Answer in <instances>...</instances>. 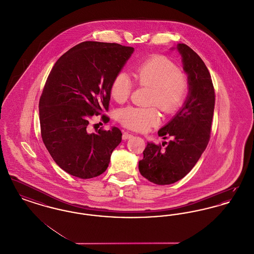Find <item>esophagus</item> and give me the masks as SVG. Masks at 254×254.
<instances>
[{
  "instance_id": "1",
  "label": "esophagus",
  "mask_w": 254,
  "mask_h": 254,
  "mask_svg": "<svg viewBox=\"0 0 254 254\" xmlns=\"http://www.w3.org/2000/svg\"><path fill=\"white\" fill-rule=\"evenodd\" d=\"M132 136V134H130V133L124 132V134H123V139H124V140H128V139H130Z\"/></svg>"
}]
</instances>
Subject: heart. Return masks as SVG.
I'll list each match as a JSON object with an SVG mask.
<instances>
[{
  "label": "heart",
  "instance_id": "obj_1",
  "mask_svg": "<svg viewBox=\"0 0 254 254\" xmlns=\"http://www.w3.org/2000/svg\"><path fill=\"white\" fill-rule=\"evenodd\" d=\"M139 85L152 87L149 104L156 105L165 113H173L181 108L187 93L188 80L177 65L164 56H153L139 64L133 71ZM132 82L126 73H118L110 87L111 96L125 103L132 91ZM122 124L137 131H146L160 122L155 108L127 107L119 111Z\"/></svg>",
  "mask_w": 254,
  "mask_h": 254
}]
</instances>
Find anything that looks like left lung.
<instances>
[{"instance_id": "left-lung-1", "label": "left lung", "mask_w": 254, "mask_h": 254, "mask_svg": "<svg viewBox=\"0 0 254 254\" xmlns=\"http://www.w3.org/2000/svg\"><path fill=\"white\" fill-rule=\"evenodd\" d=\"M171 49L181 55L189 92L181 109L158 131L172 140L165 149L148 142L139 161L142 176L156 185L179 181L193 169L208 144L215 104L210 74L199 55L185 44Z\"/></svg>"}]
</instances>
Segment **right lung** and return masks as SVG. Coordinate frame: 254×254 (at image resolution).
<instances>
[{"label": "right lung", "instance_id": "add662e5", "mask_svg": "<svg viewBox=\"0 0 254 254\" xmlns=\"http://www.w3.org/2000/svg\"><path fill=\"white\" fill-rule=\"evenodd\" d=\"M133 51L119 44L83 42L61 56L49 73L39 103L41 133L51 157L68 174L89 179L108 169L121 130L111 127L90 133L88 121L109 109L111 83Z\"/></svg>", "mask_w": 254, "mask_h": 254}]
</instances>
